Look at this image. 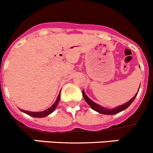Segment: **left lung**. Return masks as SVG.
<instances>
[{"label": "left lung", "instance_id": "8db88e82", "mask_svg": "<svg viewBox=\"0 0 153 153\" xmlns=\"http://www.w3.org/2000/svg\"><path fill=\"white\" fill-rule=\"evenodd\" d=\"M139 88H140V87H139ZM139 88H138V91H139ZM137 93H138V91H137V93L134 94V96L133 97L131 100H128L127 102H126V103L123 104V105H119V106L115 107V108H111V109H108V108H105V107L101 106V105H100L99 104L96 103V102H94L93 100H91L90 98H89L85 94L84 90H82L83 97H84L85 100L86 101V102H87V103L90 105L91 108L93 110H94V111L100 113V114H107V115H113V114H117V113L120 112V111H123V110L126 109V108H127L128 107L131 105V102L134 101V100L135 99Z\"/></svg>", "mask_w": 153, "mask_h": 153}]
</instances>
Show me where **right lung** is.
I'll use <instances>...</instances> for the list:
<instances>
[{"mask_svg":"<svg viewBox=\"0 0 153 153\" xmlns=\"http://www.w3.org/2000/svg\"><path fill=\"white\" fill-rule=\"evenodd\" d=\"M59 100H60V93L59 94L58 97H57V99H56V100L55 101V102H54V103L53 104V105H51L50 108H48V109L45 110V111H38V112H34V111H26V110L21 109V108H19V109H20L21 111H22V112L25 113V114H28V115L31 116V117H46V116L51 114V113L53 112V111H55V109L56 108L57 105H58L59 102Z\"/></svg>","mask_w":153,"mask_h":153,"instance_id":"add662e5","label":"right lung"}]
</instances>
